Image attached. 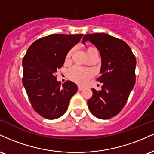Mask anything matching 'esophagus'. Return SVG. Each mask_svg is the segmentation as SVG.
I'll list each match as a JSON object with an SVG mask.
<instances>
[{
  "instance_id": "esophagus-1",
  "label": "esophagus",
  "mask_w": 154,
  "mask_h": 154,
  "mask_svg": "<svg viewBox=\"0 0 154 154\" xmlns=\"http://www.w3.org/2000/svg\"><path fill=\"white\" fill-rule=\"evenodd\" d=\"M83 89H84V88L82 87V86H78V91H82Z\"/></svg>"
}]
</instances>
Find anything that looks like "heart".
Returning a JSON list of instances; mask_svg holds the SVG:
<instances>
[{
    "label": "heart",
    "instance_id": "1",
    "mask_svg": "<svg viewBox=\"0 0 154 154\" xmlns=\"http://www.w3.org/2000/svg\"><path fill=\"white\" fill-rule=\"evenodd\" d=\"M94 48L89 47L87 48L88 55L92 51L94 50ZM72 51H70L66 55V59H69L72 55ZM68 76L72 80L75 81V82L78 84H85L88 82V80L91 77L92 72L91 70L87 69L82 68L79 66H73L70 69L68 72Z\"/></svg>",
    "mask_w": 154,
    "mask_h": 154
}]
</instances>
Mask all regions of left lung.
Returning a JSON list of instances; mask_svg holds the SVG:
<instances>
[{"instance_id":"1","label":"left lung","mask_w":154,"mask_h":154,"mask_svg":"<svg viewBox=\"0 0 154 154\" xmlns=\"http://www.w3.org/2000/svg\"><path fill=\"white\" fill-rule=\"evenodd\" d=\"M91 42L101 56V91L92 89L88 100L90 111L95 117L107 119L117 115L126 104L135 85L136 59L130 46L123 40L105 33L85 35L83 44Z\"/></svg>"}]
</instances>
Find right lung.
Returning <instances> with one entry per match:
<instances>
[{"instance_id":"add662e5","label":"right lung","mask_w":154,"mask_h":154,"mask_svg":"<svg viewBox=\"0 0 154 154\" xmlns=\"http://www.w3.org/2000/svg\"><path fill=\"white\" fill-rule=\"evenodd\" d=\"M83 34H52L35 41L23 58L22 82L34 110L48 119L60 117L68 109L77 86L72 81L62 85L56 73L64 63L67 53Z\"/></svg>"}]
</instances>
